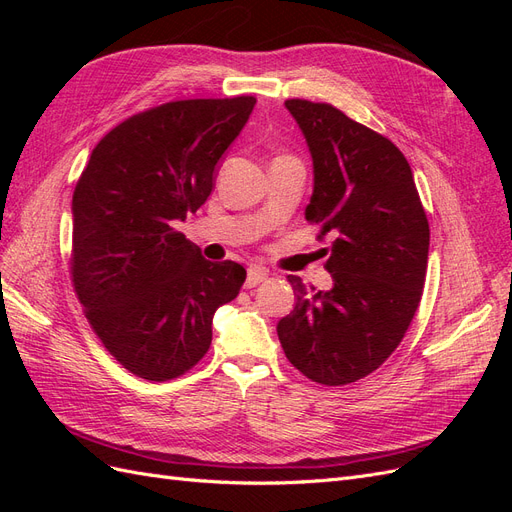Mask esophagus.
<instances>
[{"instance_id": "obj_1", "label": "esophagus", "mask_w": 512, "mask_h": 512, "mask_svg": "<svg viewBox=\"0 0 512 512\" xmlns=\"http://www.w3.org/2000/svg\"><path fill=\"white\" fill-rule=\"evenodd\" d=\"M269 277V273L260 267H250L247 269V280H245V288H254L258 284H262Z\"/></svg>"}]
</instances>
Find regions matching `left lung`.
Masks as SVG:
<instances>
[{"label":"left lung","instance_id":"obj_1","mask_svg":"<svg viewBox=\"0 0 512 512\" xmlns=\"http://www.w3.org/2000/svg\"><path fill=\"white\" fill-rule=\"evenodd\" d=\"M314 160L305 220L333 232L331 290L307 292L277 322L286 359L318 384L344 386L376 371L404 339L421 303L429 222L408 160L389 138L327 102L286 100Z\"/></svg>","mask_w":512,"mask_h":512}]
</instances>
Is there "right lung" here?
I'll list each match as a JSON object with an SVG mask.
<instances>
[{"label":"right lung","mask_w":512,"mask_h":512,"mask_svg":"<svg viewBox=\"0 0 512 512\" xmlns=\"http://www.w3.org/2000/svg\"><path fill=\"white\" fill-rule=\"evenodd\" d=\"M254 96L177 100L121 121L94 147L72 196V284L104 348L130 374L166 382L211 346L215 309L245 269L211 262L175 230L213 190Z\"/></svg>","instance_id":"1"}]
</instances>
